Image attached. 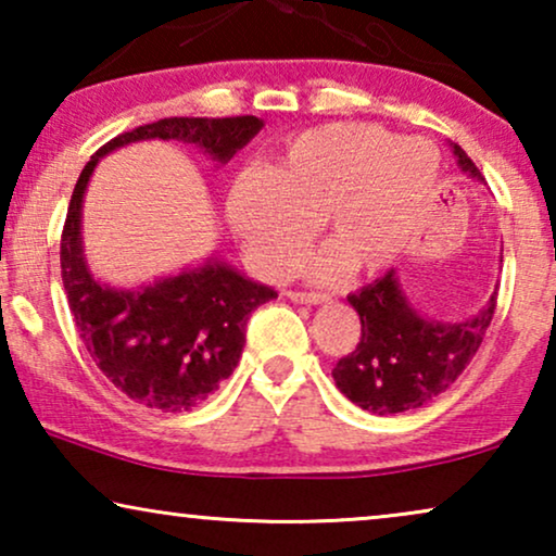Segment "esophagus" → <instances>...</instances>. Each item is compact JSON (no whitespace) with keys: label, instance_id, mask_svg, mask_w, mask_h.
Instances as JSON below:
<instances>
[{"label":"esophagus","instance_id":"obj_1","mask_svg":"<svg viewBox=\"0 0 556 556\" xmlns=\"http://www.w3.org/2000/svg\"><path fill=\"white\" fill-rule=\"evenodd\" d=\"M288 299L293 303H308V306H316V303H326L329 295L326 293H316V291H286Z\"/></svg>","mask_w":556,"mask_h":556}]
</instances>
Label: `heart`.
<instances>
[{"label":"heart","instance_id":"b5f03b06","mask_svg":"<svg viewBox=\"0 0 556 556\" xmlns=\"http://www.w3.org/2000/svg\"><path fill=\"white\" fill-rule=\"evenodd\" d=\"M438 177V154L422 139H397L369 124H326L286 143L270 172L232 179L227 219L250 261L286 276L324 217L333 250L316 278L352 265L375 273L402 253Z\"/></svg>","mask_w":556,"mask_h":556}]
</instances>
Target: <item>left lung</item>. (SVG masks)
<instances>
[{
	"mask_svg": "<svg viewBox=\"0 0 556 556\" xmlns=\"http://www.w3.org/2000/svg\"><path fill=\"white\" fill-rule=\"evenodd\" d=\"M463 172L481 179L478 166L453 143ZM362 321V339L333 367V382L354 405L375 415L407 413L443 394L463 375L491 326L496 295L481 314L460 324L422 318L407 301L397 273L349 293Z\"/></svg>",
	"mask_w": 556,
	"mask_h": 556,
	"instance_id": "obj_1",
	"label": "left lung"
}]
</instances>
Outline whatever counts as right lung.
<instances>
[{
  "label": "right lung",
  "instance_id": "obj_1",
  "mask_svg": "<svg viewBox=\"0 0 556 556\" xmlns=\"http://www.w3.org/2000/svg\"><path fill=\"white\" fill-rule=\"evenodd\" d=\"M261 128L263 121L255 116L162 118L103 143L80 172L60 240L63 286L83 344L98 369L134 402L185 413L207 400L238 367L248 316L278 293L223 261H207L202 268L181 270L136 291L98 283L80 240L90 174L109 151L147 139L197 143L212 162L225 164Z\"/></svg>",
  "mask_w": 556,
  "mask_h": 556
}]
</instances>
